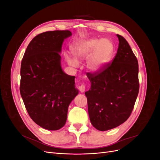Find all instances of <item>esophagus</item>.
<instances>
[{
    "mask_svg": "<svg viewBox=\"0 0 160 160\" xmlns=\"http://www.w3.org/2000/svg\"><path fill=\"white\" fill-rule=\"evenodd\" d=\"M79 89L81 92V93H84L86 89V87L85 84H81V85L79 86Z\"/></svg>",
    "mask_w": 160,
    "mask_h": 160,
    "instance_id": "1",
    "label": "esophagus"
}]
</instances>
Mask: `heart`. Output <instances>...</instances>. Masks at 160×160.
Listing matches in <instances>:
<instances>
[{
    "mask_svg": "<svg viewBox=\"0 0 160 160\" xmlns=\"http://www.w3.org/2000/svg\"><path fill=\"white\" fill-rule=\"evenodd\" d=\"M71 50L76 59L78 60L84 59L90 55L87 62L88 68L91 71L98 72L111 60L114 52V45L109 39L89 38L75 42ZM66 59L69 65L74 67L78 65L75 59L69 56H66Z\"/></svg>",
    "mask_w": 160,
    "mask_h": 160,
    "instance_id": "heart-1",
    "label": "heart"
}]
</instances>
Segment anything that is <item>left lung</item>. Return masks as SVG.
Wrapping results in <instances>:
<instances>
[{"instance_id": "obj_1", "label": "left lung", "mask_w": 160, "mask_h": 160, "mask_svg": "<svg viewBox=\"0 0 160 160\" xmlns=\"http://www.w3.org/2000/svg\"><path fill=\"white\" fill-rule=\"evenodd\" d=\"M119 47L103 68L87 75L91 88L85 94L91 124L99 131L115 128L132 113L139 93L138 61L125 38L117 35Z\"/></svg>"}]
</instances>
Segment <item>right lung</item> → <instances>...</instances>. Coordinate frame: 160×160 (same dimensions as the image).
Here are the masks:
<instances>
[{"instance_id":"add662e5","label":"right lung","mask_w":160,"mask_h":160,"mask_svg":"<svg viewBox=\"0 0 160 160\" xmlns=\"http://www.w3.org/2000/svg\"><path fill=\"white\" fill-rule=\"evenodd\" d=\"M69 31L38 34L28 44L21 66L20 93L31 118L41 128L58 130L65 125L69 105L78 94L75 76L61 67L62 44Z\"/></svg>"}]
</instances>
